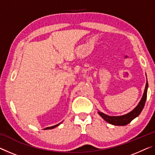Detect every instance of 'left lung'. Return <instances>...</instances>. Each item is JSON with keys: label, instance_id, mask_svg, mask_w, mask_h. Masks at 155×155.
<instances>
[{"label": "left lung", "instance_id": "1", "mask_svg": "<svg viewBox=\"0 0 155 155\" xmlns=\"http://www.w3.org/2000/svg\"><path fill=\"white\" fill-rule=\"evenodd\" d=\"M148 87V81H147L142 98H141L140 103H138V104L136 106L134 109L132 110V111H130L129 113H128V114L122 115H118V116H111V115H107L100 111H98V114L101 115L107 122H108L111 124L115 126H125L128 124V123H130L133 119L137 117L138 115L141 114V111L143 110L146 101Z\"/></svg>", "mask_w": 155, "mask_h": 155}]
</instances>
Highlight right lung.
I'll return each instance as SVG.
<instances>
[{"instance_id": "1", "label": "right lung", "mask_w": 155, "mask_h": 155, "mask_svg": "<svg viewBox=\"0 0 155 155\" xmlns=\"http://www.w3.org/2000/svg\"><path fill=\"white\" fill-rule=\"evenodd\" d=\"M61 123H62V122H61V123H59V124H56V125H54V126H52V127H47V128H44V129H45V130H48V129H52V128H55V127H58V126H59V124H61Z\"/></svg>"}]
</instances>
